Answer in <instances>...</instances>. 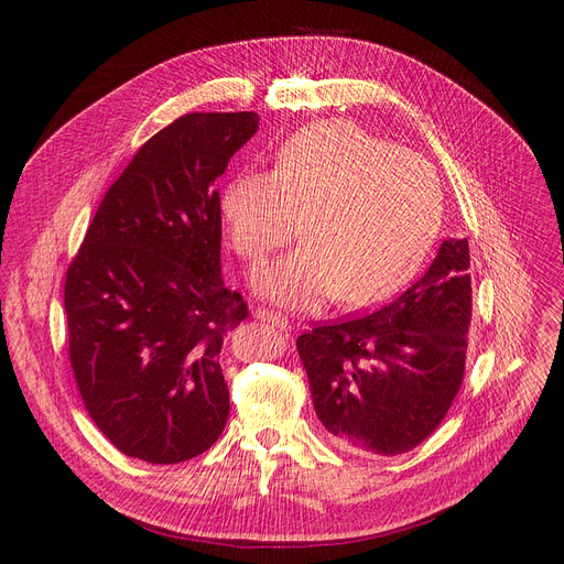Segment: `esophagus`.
<instances>
[{
	"instance_id": "1",
	"label": "esophagus",
	"mask_w": 564,
	"mask_h": 564,
	"mask_svg": "<svg viewBox=\"0 0 564 564\" xmlns=\"http://www.w3.org/2000/svg\"><path fill=\"white\" fill-rule=\"evenodd\" d=\"M253 317L256 319H260V322H270L272 327H276V329H283V332H288L290 329V322H288V317H283L281 313H276V311H270V308H256L253 311Z\"/></svg>"
}]
</instances>
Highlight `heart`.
Returning a JSON list of instances; mask_svg holds the SVG:
<instances>
[{
    "instance_id": "heart-1",
    "label": "heart",
    "mask_w": 564,
    "mask_h": 564,
    "mask_svg": "<svg viewBox=\"0 0 564 564\" xmlns=\"http://www.w3.org/2000/svg\"><path fill=\"white\" fill-rule=\"evenodd\" d=\"M235 253L258 264L300 230L308 240L253 279L260 294L315 308L395 292L423 260L441 219L434 169L351 121L313 123L281 143L272 171L235 173L221 194Z\"/></svg>"
}]
</instances>
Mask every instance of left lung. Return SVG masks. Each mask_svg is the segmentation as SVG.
<instances>
[{
    "mask_svg": "<svg viewBox=\"0 0 564 564\" xmlns=\"http://www.w3.org/2000/svg\"><path fill=\"white\" fill-rule=\"evenodd\" d=\"M468 267V240L451 237L391 304L297 338L315 413L338 446L402 455L446 419L464 379Z\"/></svg>",
    "mask_w": 564,
    "mask_h": 564,
    "instance_id": "left-lung-1",
    "label": "left lung"
}]
</instances>
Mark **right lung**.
<instances>
[{
  "instance_id": "right-lung-1",
  "label": "right lung",
  "mask_w": 564,
  "mask_h": 564,
  "mask_svg": "<svg viewBox=\"0 0 564 564\" xmlns=\"http://www.w3.org/2000/svg\"><path fill=\"white\" fill-rule=\"evenodd\" d=\"M258 113H185L105 194L68 264V351L88 416L128 457L177 464L228 421L221 345L247 315L221 279L215 181Z\"/></svg>"
}]
</instances>
